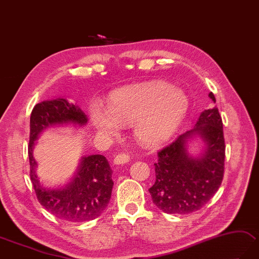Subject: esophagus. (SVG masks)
<instances>
[{"mask_svg": "<svg viewBox=\"0 0 259 259\" xmlns=\"http://www.w3.org/2000/svg\"><path fill=\"white\" fill-rule=\"evenodd\" d=\"M129 160H130V157L128 154L119 153L116 155L115 159H113V164H116V165L124 164V163H127V162H129Z\"/></svg>", "mask_w": 259, "mask_h": 259, "instance_id": "1", "label": "esophagus"}]
</instances>
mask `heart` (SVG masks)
<instances>
[{"label":"heart","instance_id":"1","mask_svg":"<svg viewBox=\"0 0 259 259\" xmlns=\"http://www.w3.org/2000/svg\"><path fill=\"white\" fill-rule=\"evenodd\" d=\"M189 110V98L181 88L164 81H148L115 90L108 106L92 104L89 121L99 135L117 137L132 125L141 146L153 148L174 135Z\"/></svg>","mask_w":259,"mask_h":259}]
</instances>
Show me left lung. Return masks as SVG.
Instances as JSON below:
<instances>
[{"label": "left lung", "mask_w": 259, "mask_h": 259, "mask_svg": "<svg viewBox=\"0 0 259 259\" xmlns=\"http://www.w3.org/2000/svg\"><path fill=\"white\" fill-rule=\"evenodd\" d=\"M208 97L216 101L213 93ZM197 137L203 141V151L192 156L188 143ZM224 160L223 122L215 106L201 113L193 129L179 136L158 153L155 182L149 189L153 203L167 214L198 211L219 190Z\"/></svg>", "instance_id": "left-lung-1"}]
</instances>
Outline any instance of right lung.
Masks as SVG:
<instances>
[{"mask_svg": "<svg viewBox=\"0 0 259 259\" xmlns=\"http://www.w3.org/2000/svg\"><path fill=\"white\" fill-rule=\"evenodd\" d=\"M87 123V117L77 105L65 98L44 100L33 108L29 120L28 158L31 181L39 203L57 219L81 223L97 219L110 201L112 171L101 154L82 157L73 179L62 188H45L36 173L37 162L33 157L35 141L44 130L58 125Z\"/></svg>", "mask_w": 259, "mask_h": 259, "instance_id": "obj_1", "label": "right lung"}]
</instances>
